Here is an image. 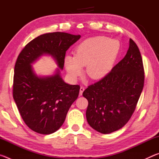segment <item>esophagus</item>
I'll return each mask as SVG.
<instances>
[{"label":"esophagus","mask_w":159,"mask_h":159,"mask_svg":"<svg viewBox=\"0 0 159 159\" xmlns=\"http://www.w3.org/2000/svg\"><path fill=\"white\" fill-rule=\"evenodd\" d=\"M85 90V88L83 87V86H81V87L80 88V93H79V95H82V94L83 93V91Z\"/></svg>","instance_id":"obj_1"}]
</instances>
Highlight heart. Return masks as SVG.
Segmentation results:
<instances>
[{"label":"heart","mask_w":159,"mask_h":159,"mask_svg":"<svg viewBox=\"0 0 159 159\" xmlns=\"http://www.w3.org/2000/svg\"><path fill=\"white\" fill-rule=\"evenodd\" d=\"M118 50L117 41L106 36L89 38L76 47L74 57L66 56L64 66L69 78L73 80L81 76L83 66H85V73L88 77L93 80L101 79L111 70Z\"/></svg>","instance_id":"obj_1"}]
</instances>
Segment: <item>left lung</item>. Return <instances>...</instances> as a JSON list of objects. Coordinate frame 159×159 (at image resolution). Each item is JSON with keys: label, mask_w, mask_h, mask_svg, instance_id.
<instances>
[{"label": "left lung", "mask_w": 159, "mask_h": 159, "mask_svg": "<svg viewBox=\"0 0 159 159\" xmlns=\"http://www.w3.org/2000/svg\"><path fill=\"white\" fill-rule=\"evenodd\" d=\"M144 71L139 50L130 39L125 56L100 80L83 93L88 99V123L94 130L109 134L130 120L144 87Z\"/></svg>", "instance_id": "1"}]
</instances>
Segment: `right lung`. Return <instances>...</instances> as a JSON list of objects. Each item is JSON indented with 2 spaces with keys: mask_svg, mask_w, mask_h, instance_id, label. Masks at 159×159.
<instances>
[{
  "mask_svg": "<svg viewBox=\"0 0 159 159\" xmlns=\"http://www.w3.org/2000/svg\"><path fill=\"white\" fill-rule=\"evenodd\" d=\"M80 38L64 32L41 35L19 55L15 66L13 98L26 125L43 134L55 133L79 94V85L66 83L60 76L66 50ZM43 54L51 55L59 68L50 77H38L31 64Z\"/></svg>",
  "mask_w": 159,
  "mask_h": 159,
  "instance_id": "1",
  "label": "right lung"
}]
</instances>
